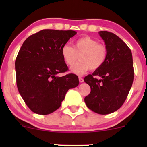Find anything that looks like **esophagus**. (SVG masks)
I'll list each match as a JSON object with an SVG mask.
<instances>
[{"mask_svg": "<svg viewBox=\"0 0 147 147\" xmlns=\"http://www.w3.org/2000/svg\"><path fill=\"white\" fill-rule=\"evenodd\" d=\"M79 82H80V83H82V82H84V79L82 78V77H79Z\"/></svg>", "mask_w": 147, "mask_h": 147, "instance_id": "esophagus-1", "label": "esophagus"}]
</instances>
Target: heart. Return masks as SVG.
Here are the masks:
<instances>
[{
  "label": "heart",
  "instance_id": "b5f03b06",
  "mask_svg": "<svg viewBox=\"0 0 147 147\" xmlns=\"http://www.w3.org/2000/svg\"><path fill=\"white\" fill-rule=\"evenodd\" d=\"M64 63L71 67L79 58L80 61L71 68L72 73L78 75H84L89 70H95L100 68L107 58V48L99 43L95 38L84 36L74 42V47L65 44L61 49Z\"/></svg>",
  "mask_w": 147,
  "mask_h": 147
}]
</instances>
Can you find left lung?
Listing matches in <instances>:
<instances>
[{"label": "left lung", "instance_id": "obj_1", "mask_svg": "<svg viewBox=\"0 0 147 147\" xmlns=\"http://www.w3.org/2000/svg\"><path fill=\"white\" fill-rule=\"evenodd\" d=\"M99 34L107 48V58L100 68L84 78L91 90L84 102L93 112L106 115L118 110L125 102L132 86L134 70L128 45L113 33L100 31Z\"/></svg>", "mask_w": 147, "mask_h": 147}]
</instances>
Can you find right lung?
<instances>
[{
	"label": "right lung",
	"mask_w": 147,
	"mask_h": 147,
	"mask_svg": "<svg viewBox=\"0 0 147 147\" xmlns=\"http://www.w3.org/2000/svg\"><path fill=\"white\" fill-rule=\"evenodd\" d=\"M77 34L73 30H43L27 38L15 61L16 85L26 105L39 115L53 113L70 88L79 85L76 75L68 74L61 49Z\"/></svg>",
	"instance_id": "obj_1"
}]
</instances>
